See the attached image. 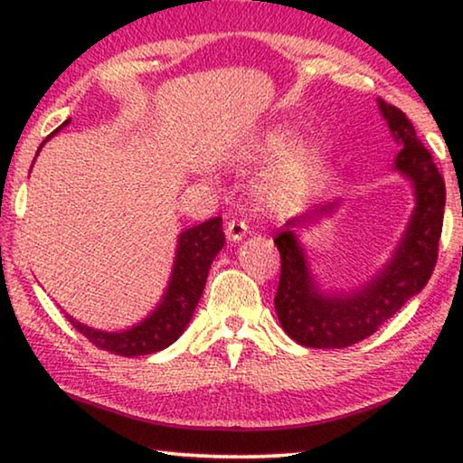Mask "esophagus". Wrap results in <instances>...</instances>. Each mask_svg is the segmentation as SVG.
I'll return each instance as SVG.
<instances>
[{"instance_id": "esophagus-1", "label": "esophagus", "mask_w": 463, "mask_h": 463, "mask_svg": "<svg viewBox=\"0 0 463 463\" xmlns=\"http://www.w3.org/2000/svg\"><path fill=\"white\" fill-rule=\"evenodd\" d=\"M224 232H226V239H229V241H241L247 234V224L242 221H234V218H232V221L226 222Z\"/></svg>"}]
</instances>
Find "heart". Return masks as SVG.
I'll return each mask as SVG.
<instances>
[{"mask_svg":"<svg viewBox=\"0 0 463 463\" xmlns=\"http://www.w3.org/2000/svg\"><path fill=\"white\" fill-rule=\"evenodd\" d=\"M292 132L284 127H276L268 130L263 135L260 143L255 145V151L261 156H273L284 151L289 143ZM312 167V155L307 146H298L294 151H289L284 159L278 163V167L273 169L268 184H265V194L271 200H286L292 195L300 194L304 185L308 184Z\"/></svg>","mask_w":463,"mask_h":463,"instance_id":"1","label":"heart"}]
</instances>
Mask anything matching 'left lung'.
<instances>
[{"label": "left lung", "instance_id": "obj_1", "mask_svg": "<svg viewBox=\"0 0 463 463\" xmlns=\"http://www.w3.org/2000/svg\"><path fill=\"white\" fill-rule=\"evenodd\" d=\"M380 109L388 120L392 138L401 146L396 169L414 184L417 208L392 261L364 288L343 296L320 292L308 273L304 250L298 245L292 226L312 216L288 221L286 229L273 239L281 257L279 284L273 302L281 328L304 347L343 349L367 339L394 317L409 298L425 288L435 269L443 229L445 182L433 155L422 145L402 109L383 104L382 99ZM331 206L315 210V214L331 213Z\"/></svg>", "mask_w": 463, "mask_h": 463}]
</instances>
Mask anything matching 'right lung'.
<instances>
[{
	"mask_svg": "<svg viewBox=\"0 0 463 463\" xmlns=\"http://www.w3.org/2000/svg\"><path fill=\"white\" fill-rule=\"evenodd\" d=\"M62 122L57 130H52L49 137L43 140V145L52 135L67 127ZM43 145L38 146L41 151ZM38 155V153H36ZM224 247V232H222V218H210L198 226H192L185 232L179 234V245L175 255V268L171 276L169 288L163 302L156 307L151 317L145 318L143 323L128 328L124 333H104L96 328L77 323L69 315L67 320L73 325L75 331L88 336L91 345L98 349H104L108 354L135 357L148 355L155 351L169 347L171 343L177 341V336L185 331L187 323L192 320L195 307H198L200 296L206 286L208 269L213 265L218 250Z\"/></svg>",
	"mask_w": 463,
	"mask_h": 463,
	"instance_id": "1",
	"label": "right lung"
}]
</instances>
